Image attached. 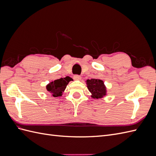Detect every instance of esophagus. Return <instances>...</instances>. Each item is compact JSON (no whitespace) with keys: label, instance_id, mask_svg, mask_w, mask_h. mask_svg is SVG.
<instances>
[{"label":"esophagus","instance_id":"34e87169","mask_svg":"<svg viewBox=\"0 0 156 156\" xmlns=\"http://www.w3.org/2000/svg\"><path fill=\"white\" fill-rule=\"evenodd\" d=\"M73 79L74 80H81V77L80 75H75L73 76Z\"/></svg>","mask_w":156,"mask_h":156}]
</instances>
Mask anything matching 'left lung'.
Segmentation results:
<instances>
[{
  "label": "left lung",
  "instance_id": "1",
  "mask_svg": "<svg viewBox=\"0 0 156 156\" xmlns=\"http://www.w3.org/2000/svg\"><path fill=\"white\" fill-rule=\"evenodd\" d=\"M88 90L94 99H101L107 96V88L104 82L99 79H87L86 81Z\"/></svg>",
  "mask_w": 156,
  "mask_h": 156
}]
</instances>
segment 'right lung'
I'll use <instances>...</instances> for the list:
<instances>
[{"label": "right lung", "instance_id": "obj_1", "mask_svg": "<svg viewBox=\"0 0 156 156\" xmlns=\"http://www.w3.org/2000/svg\"><path fill=\"white\" fill-rule=\"evenodd\" d=\"M71 81H72V78L68 76L64 78L56 79L47 84L46 90L51 96L55 98L62 96L66 88Z\"/></svg>", "mask_w": 156, "mask_h": 156}]
</instances>
